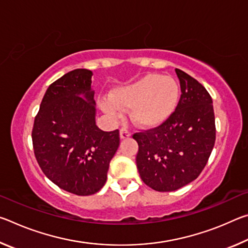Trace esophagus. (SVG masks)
Returning <instances> with one entry per match:
<instances>
[{
  "label": "esophagus",
  "instance_id": "esophagus-1",
  "mask_svg": "<svg viewBox=\"0 0 248 248\" xmlns=\"http://www.w3.org/2000/svg\"><path fill=\"white\" fill-rule=\"evenodd\" d=\"M130 136H131V133H130V131H129L128 129H125V128H121L120 129V139H123V140L128 139Z\"/></svg>",
  "mask_w": 248,
  "mask_h": 248
}]
</instances>
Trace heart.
I'll use <instances>...</instances> for the list:
<instances>
[{
	"instance_id": "b5f03b06",
	"label": "heart",
	"mask_w": 248,
	"mask_h": 248,
	"mask_svg": "<svg viewBox=\"0 0 248 248\" xmlns=\"http://www.w3.org/2000/svg\"><path fill=\"white\" fill-rule=\"evenodd\" d=\"M179 86L169 75L149 73L112 91L100 99V108L111 118L130 109V120L141 128L164 124L177 107Z\"/></svg>"
}]
</instances>
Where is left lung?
<instances>
[{
	"label": "left lung",
	"instance_id": "1",
	"mask_svg": "<svg viewBox=\"0 0 248 248\" xmlns=\"http://www.w3.org/2000/svg\"><path fill=\"white\" fill-rule=\"evenodd\" d=\"M180 99L159 127L133 134L139 144L137 167L145 185L156 191H174L200 175L216 141L212 98L201 84L175 69Z\"/></svg>",
	"mask_w": 248,
	"mask_h": 248
}]
</instances>
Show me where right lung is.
<instances>
[{
    "instance_id": "1",
    "label": "right lung",
    "mask_w": 248,
    "mask_h": 248,
    "mask_svg": "<svg viewBox=\"0 0 248 248\" xmlns=\"http://www.w3.org/2000/svg\"><path fill=\"white\" fill-rule=\"evenodd\" d=\"M92 71L77 69L46 91L32 128V145L45 175L61 189L94 195L106 183L119 131L96 124Z\"/></svg>"
}]
</instances>
